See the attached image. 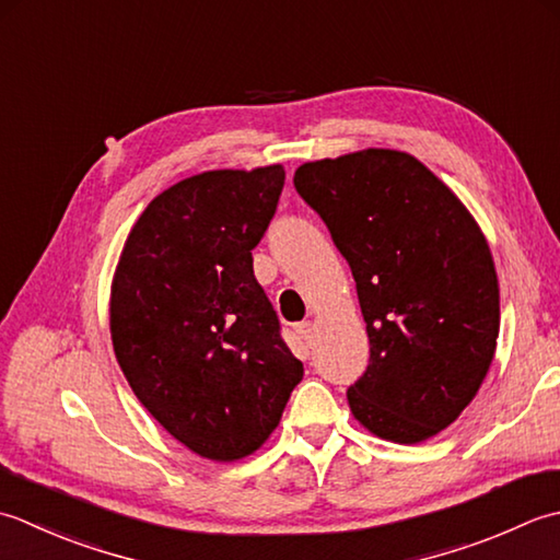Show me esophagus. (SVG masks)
Returning <instances> with one entry per match:
<instances>
[{"mask_svg": "<svg viewBox=\"0 0 560 560\" xmlns=\"http://www.w3.org/2000/svg\"><path fill=\"white\" fill-rule=\"evenodd\" d=\"M296 334L302 336L306 346H312L314 338H316V326L312 322H302V324H296Z\"/></svg>", "mask_w": 560, "mask_h": 560, "instance_id": "34e87169", "label": "esophagus"}]
</instances>
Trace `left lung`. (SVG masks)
I'll use <instances>...</instances> for the list:
<instances>
[{
	"label": "left lung",
	"instance_id": "left-lung-1",
	"mask_svg": "<svg viewBox=\"0 0 560 560\" xmlns=\"http://www.w3.org/2000/svg\"><path fill=\"white\" fill-rule=\"evenodd\" d=\"M294 188L358 284L370 364L348 389L352 416L389 442L435 438L474 401L498 346L500 288L481 226L398 150L306 162Z\"/></svg>",
	"mask_w": 560,
	"mask_h": 560
}]
</instances>
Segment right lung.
<instances>
[{
    "instance_id": "add662e5",
    "label": "right lung",
    "mask_w": 560,
    "mask_h": 560,
    "mask_svg": "<svg viewBox=\"0 0 560 560\" xmlns=\"http://www.w3.org/2000/svg\"><path fill=\"white\" fill-rule=\"evenodd\" d=\"M282 186V164L178 180L137 217L113 272L125 380L171 438L210 462L264 447L304 374L250 256Z\"/></svg>"
}]
</instances>
